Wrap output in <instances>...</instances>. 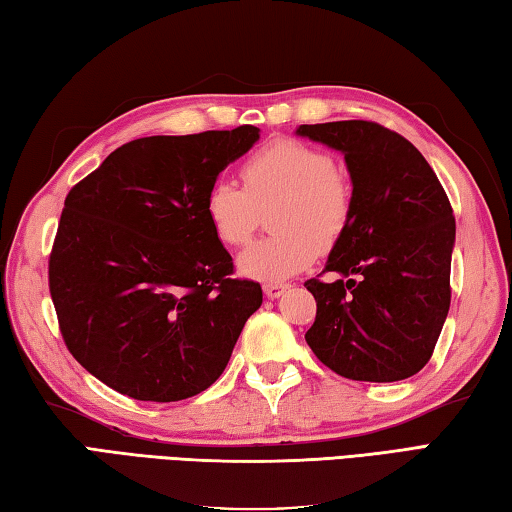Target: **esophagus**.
Masks as SVG:
<instances>
[{"label": "esophagus", "instance_id": "1", "mask_svg": "<svg viewBox=\"0 0 512 512\" xmlns=\"http://www.w3.org/2000/svg\"><path fill=\"white\" fill-rule=\"evenodd\" d=\"M287 289H289L287 283H265V285H263V292H265L267 298L283 296V294L287 292Z\"/></svg>", "mask_w": 512, "mask_h": 512}]
</instances>
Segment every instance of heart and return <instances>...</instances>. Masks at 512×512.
I'll use <instances>...</instances> for the list:
<instances>
[{
  "label": "heart",
  "instance_id": "heart-1",
  "mask_svg": "<svg viewBox=\"0 0 512 512\" xmlns=\"http://www.w3.org/2000/svg\"><path fill=\"white\" fill-rule=\"evenodd\" d=\"M240 180L216 178L202 198V211L225 247L254 236L263 211L274 234L240 254V269L258 281H287L310 267L318 249L341 243L354 216V189L336 169L332 153L296 138H274L243 160Z\"/></svg>",
  "mask_w": 512,
  "mask_h": 512
}]
</instances>
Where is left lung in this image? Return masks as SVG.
<instances>
[{"label":"left lung","mask_w":512,"mask_h":512,"mask_svg":"<svg viewBox=\"0 0 512 512\" xmlns=\"http://www.w3.org/2000/svg\"><path fill=\"white\" fill-rule=\"evenodd\" d=\"M298 136L343 151L354 185L352 225L323 269L341 278L305 281L316 301L305 341L345 379H408L430 361L450 310L446 191L419 149L379 122L303 124Z\"/></svg>","instance_id":"left-lung-1"}]
</instances>
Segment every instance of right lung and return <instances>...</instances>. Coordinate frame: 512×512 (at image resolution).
I'll return each mask as SVG.
<instances>
[{
    "mask_svg": "<svg viewBox=\"0 0 512 512\" xmlns=\"http://www.w3.org/2000/svg\"><path fill=\"white\" fill-rule=\"evenodd\" d=\"M256 140L252 124L131 140L66 196L48 289L73 359L115 392L182 401L227 368L263 289L231 278L202 198Z\"/></svg>",
    "mask_w": 512,
    "mask_h": 512,
    "instance_id": "1",
    "label": "right lung"
}]
</instances>
